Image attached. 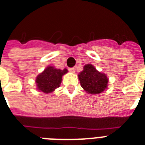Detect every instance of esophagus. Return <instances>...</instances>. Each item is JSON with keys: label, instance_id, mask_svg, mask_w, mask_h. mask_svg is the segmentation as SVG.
<instances>
[{"label": "esophagus", "instance_id": "1", "mask_svg": "<svg viewBox=\"0 0 145 145\" xmlns=\"http://www.w3.org/2000/svg\"><path fill=\"white\" fill-rule=\"evenodd\" d=\"M68 70H69V71H71V72H72V73L75 72V68H69Z\"/></svg>", "mask_w": 145, "mask_h": 145}]
</instances>
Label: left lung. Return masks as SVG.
Wrapping results in <instances>:
<instances>
[{"label":"left lung","mask_w":145,"mask_h":145,"mask_svg":"<svg viewBox=\"0 0 145 145\" xmlns=\"http://www.w3.org/2000/svg\"><path fill=\"white\" fill-rule=\"evenodd\" d=\"M78 78L80 86L88 94H99L108 88L107 75L99 72L92 64H86L84 66V70L78 74Z\"/></svg>","instance_id":"obj_1"}]
</instances>
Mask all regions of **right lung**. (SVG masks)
Segmentation results:
<instances>
[{
  "instance_id": "right-lung-1",
  "label": "right lung",
  "mask_w": 145,
  "mask_h": 145,
  "mask_svg": "<svg viewBox=\"0 0 145 145\" xmlns=\"http://www.w3.org/2000/svg\"><path fill=\"white\" fill-rule=\"evenodd\" d=\"M68 71L66 68L61 70L53 66H47L36 77L35 83L37 89L46 94L54 92L56 89L60 86L62 76L68 73Z\"/></svg>"
}]
</instances>
